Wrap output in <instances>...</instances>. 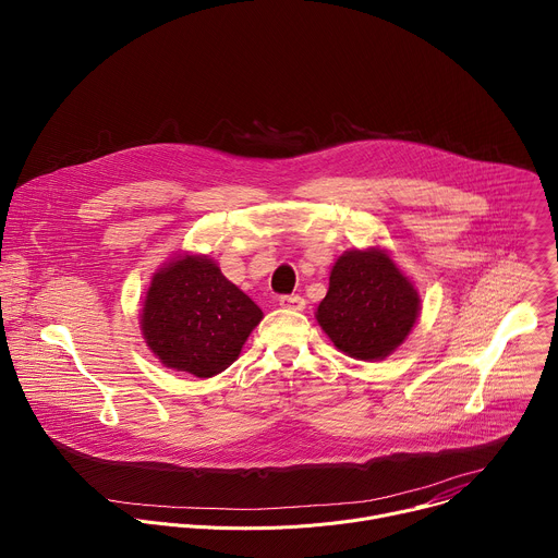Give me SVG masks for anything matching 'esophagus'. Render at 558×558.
<instances>
[{"instance_id":"34e87169","label":"esophagus","mask_w":558,"mask_h":558,"mask_svg":"<svg viewBox=\"0 0 558 558\" xmlns=\"http://www.w3.org/2000/svg\"><path fill=\"white\" fill-rule=\"evenodd\" d=\"M304 304H306V302H304L302 295H282V298H280V306L291 308V311H302Z\"/></svg>"}]
</instances>
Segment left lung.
I'll return each instance as SVG.
<instances>
[{"label": "left lung", "mask_w": 558, "mask_h": 558, "mask_svg": "<svg viewBox=\"0 0 558 558\" xmlns=\"http://www.w3.org/2000/svg\"><path fill=\"white\" fill-rule=\"evenodd\" d=\"M420 315V295L395 263L377 252H347L333 265L317 323L357 360H381L400 347Z\"/></svg>", "instance_id": "1"}]
</instances>
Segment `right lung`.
I'll use <instances>...</instances> for the list:
<instances>
[{
	"instance_id": "right-lung-1",
	"label": "right lung",
	"mask_w": 558,
	"mask_h": 558,
	"mask_svg": "<svg viewBox=\"0 0 558 558\" xmlns=\"http://www.w3.org/2000/svg\"><path fill=\"white\" fill-rule=\"evenodd\" d=\"M263 311L201 256L170 263L151 278L141 329L166 366L211 377L238 355Z\"/></svg>"
}]
</instances>
